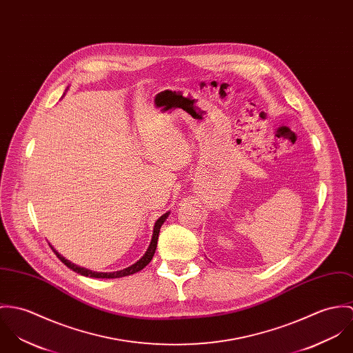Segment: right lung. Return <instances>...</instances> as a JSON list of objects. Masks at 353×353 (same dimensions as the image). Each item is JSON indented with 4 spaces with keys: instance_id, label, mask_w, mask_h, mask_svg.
I'll list each match as a JSON object with an SVG mask.
<instances>
[{
    "instance_id": "obj_1",
    "label": "right lung",
    "mask_w": 353,
    "mask_h": 353,
    "mask_svg": "<svg viewBox=\"0 0 353 353\" xmlns=\"http://www.w3.org/2000/svg\"><path fill=\"white\" fill-rule=\"evenodd\" d=\"M168 215H169V214L166 212V214H163L162 216L158 218L157 222H156V225H154V232H153V238H152L150 246H149V249L146 250L145 256H143L141 260H138L135 264H132L131 267H128V268H125V270H121V271H117V272H93V271H90V270H85V268H81V267H77V265L72 264L69 260H66L63 256H61L52 246H51V249H52V252L57 254V257H58L68 268L73 270V271L77 272V274L88 276V277H96V279H115V277H123V276L137 274V272H139L141 270H143V268L152 261V259H153V256H154V253H156V249H157L159 229H161L162 223L165 222V219L168 218Z\"/></svg>"
}]
</instances>
